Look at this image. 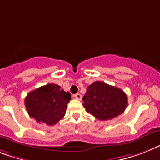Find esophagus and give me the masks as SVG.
Returning <instances> with one entry per match:
<instances>
[{"instance_id": "obj_1", "label": "esophagus", "mask_w": 160, "mask_h": 160, "mask_svg": "<svg viewBox=\"0 0 160 160\" xmlns=\"http://www.w3.org/2000/svg\"><path fill=\"white\" fill-rule=\"evenodd\" d=\"M73 96H74V98L77 99V100H82V95L79 94V93H77V94H75Z\"/></svg>"}]
</instances>
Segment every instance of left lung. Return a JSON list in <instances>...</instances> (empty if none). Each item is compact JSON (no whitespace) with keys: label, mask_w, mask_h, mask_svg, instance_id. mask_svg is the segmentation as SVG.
I'll return each mask as SVG.
<instances>
[{"label":"left lung","mask_w":160,"mask_h":160,"mask_svg":"<svg viewBox=\"0 0 160 160\" xmlns=\"http://www.w3.org/2000/svg\"><path fill=\"white\" fill-rule=\"evenodd\" d=\"M82 101L86 111L102 121L122 113L128 105V97L122 90L100 81L88 87Z\"/></svg>","instance_id":"left-lung-1"}]
</instances>
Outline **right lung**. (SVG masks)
<instances>
[{"label":"right lung","instance_id":"obj_1","mask_svg":"<svg viewBox=\"0 0 160 160\" xmlns=\"http://www.w3.org/2000/svg\"><path fill=\"white\" fill-rule=\"evenodd\" d=\"M60 88L57 84L49 83L30 92L24 101L30 117L49 126L64 118L71 95Z\"/></svg>","mask_w":160,"mask_h":160}]
</instances>
